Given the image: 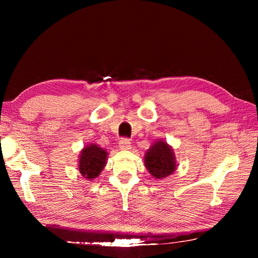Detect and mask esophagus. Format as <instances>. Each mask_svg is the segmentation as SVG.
Listing matches in <instances>:
<instances>
[{"label":"esophagus","mask_w":258,"mask_h":258,"mask_svg":"<svg viewBox=\"0 0 258 258\" xmlns=\"http://www.w3.org/2000/svg\"><path fill=\"white\" fill-rule=\"evenodd\" d=\"M118 147H119L120 150H123V151L130 150L131 149V142H130V140L126 139V138L120 139L119 140V143H118Z\"/></svg>","instance_id":"34e87169"}]
</instances>
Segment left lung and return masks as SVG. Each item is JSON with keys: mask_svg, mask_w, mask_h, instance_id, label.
<instances>
[{"mask_svg": "<svg viewBox=\"0 0 258 258\" xmlns=\"http://www.w3.org/2000/svg\"><path fill=\"white\" fill-rule=\"evenodd\" d=\"M145 167L153 177L165 178L176 169L175 154L166 142L160 140L153 144L145 154Z\"/></svg>", "mask_w": 258, "mask_h": 258, "instance_id": "obj_1", "label": "left lung"}]
</instances>
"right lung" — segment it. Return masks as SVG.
Segmentation results:
<instances>
[{
    "mask_svg": "<svg viewBox=\"0 0 258 258\" xmlns=\"http://www.w3.org/2000/svg\"><path fill=\"white\" fill-rule=\"evenodd\" d=\"M107 152L95 144H90L82 150L79 161V171L86 179L97 177L106 164Z\"/></svg>",
    "mask_w": 258,
    "mask_h": 258,
    "instance_id": "1",
    "label": "right lung"
}]
</instances>
